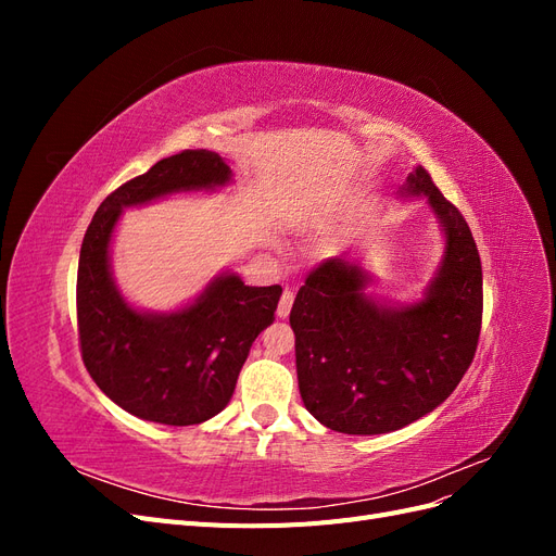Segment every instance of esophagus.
Segmentation results:
<instances>
[{"mask_svg":"<svg viewBox=\"0 0 556 556\" xmlns=\"http://www.w3.org/2000/svg\"><path fill=\"white\" fill-rule=\"evenodd\" d=\"M292 304H294V292L292 290H285L282 296H280V304H278V317H288L290 311H292Z\"/></svg>","mask_w":556,"mask_h":556,"instance_id":"34e87169","label":"esophagus"}]
</instances>
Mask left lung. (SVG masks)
Listing matches in <instances>:
<instances>
[{"mask_svg": "<svg viewBox=\"0 0 556 556\" xmlns=\"http://www.w3.org/2000/svg\"><path fill=\"white\" fill-rule=\"evenodd\" d=\"M403 194L427 197L445 231L425 299L378 304L364 294L368 276L355 262L329 257L306 276L290 313L301 399L317 422L341 433H387L425 417L476 357L482 266L473 233L422 166Z\"/></svg>", "mask_w": 556, "mask_h": 556, "instance_id": "obj_1", "label": "left lung"}]
</instances>
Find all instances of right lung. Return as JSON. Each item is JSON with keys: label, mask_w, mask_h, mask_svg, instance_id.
<instances>
[{"label": "right lung", "mask_w": 556, "mask_h": 556, "mask_svg": "<svg viewBox=\"0 0 556 556\" xmlns=\"http://www.w3.org/2000/svg\"><path fill=\"white\" fill-rule=\"evenodd\" d=\"M231 178L211 150H182L111 192L97 208L78 257L80 357L113 403L148 422L188 427L220 413L250 345L274 323L280 285L248 288L217 276L194 304L174 313L131 308L111 278L109 245L123 208L174 192L213 190Z\"/></svg>", "instance_id": "add662e5"}]
</instances>
